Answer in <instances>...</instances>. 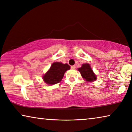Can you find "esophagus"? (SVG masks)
<instances>
[{"label":"esophagus","mask_w":132,"mask_h":132,"mask_svg":"<svg viewBox=\"0 0 132 132\" xmlns=\"http://www.w3.org/2000/svg\"><path fill=\"white\" fill-rule=\"evenodd\" d=\"M70 68H71V69H75V68H76V66H75V65H73V66H71V67H70Z\"/></svg>","instance_id":"esophagus-1"}]
</instances>
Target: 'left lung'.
Wrapping results in <instances>:
<instances>
[{"instance_id":"obj_1","label":"left lung","mask_w":132,"mask_h":132,"mask_svg":"<svg viewBox=\"0 0 132 132\" xmlns=\"http://www.w3.org/2000/svg\"><path fill=\"white\" fill-rule=\"evenodd\" d=\"M78 70L80 72L81 76L85 81L92 82V81H96L97 79V77L93 71L90 64L88 63L82 64V66L80 68L78 69Z\"/></svg>"}]
</instances>
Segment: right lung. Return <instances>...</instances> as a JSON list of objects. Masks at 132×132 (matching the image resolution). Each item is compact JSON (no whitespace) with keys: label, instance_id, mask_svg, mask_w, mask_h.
<instances>
[{"label":"right lung","instance_id":"right-lung-1","mask_svg":"<svg viewBox=\"0 0 132 132\" xmlns=\"http://www.w3.org/2000/svg\"><path fill=\"white\" fill-rule=\"evenodd\" d=\"M70 69L68 64L60 62H54L52 64L50 69L42 77L44 82L48 85H53L60 82L66 70Z\"/></svg>","mask_w":132,"mask_h":132}]
</instances>
